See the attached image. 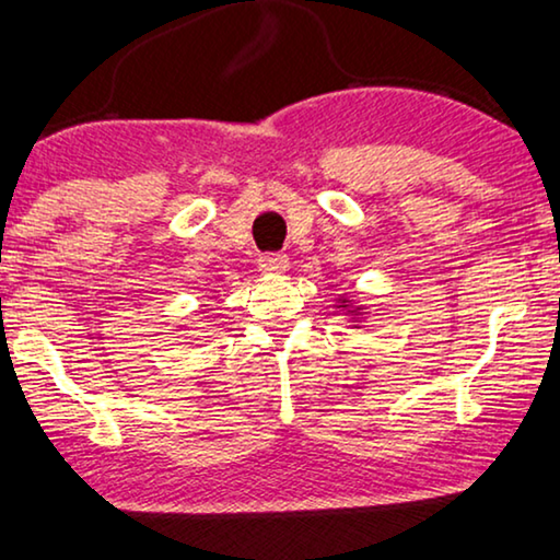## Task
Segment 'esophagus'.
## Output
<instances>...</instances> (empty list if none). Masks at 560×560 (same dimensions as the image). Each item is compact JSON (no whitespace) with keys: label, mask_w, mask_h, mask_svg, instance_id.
I'll return each instance as SVG.
<instances>
[{"label":"esophagus","mask_w":560,"mask_h":560,"mask_svg":"<svg viewBox=\"0 0 560 560\" xmlns=\"http://www.w3.org/2000/svg\"><path fill=\"white\" fill-rule=\"evenodd\" d=\"M257 267H260V272H265V275H282V272H288L290 260L280 253L278 255H262L260 262H257Z\"/></svg>","instance_id":"esophagus-1"}]
</instances>
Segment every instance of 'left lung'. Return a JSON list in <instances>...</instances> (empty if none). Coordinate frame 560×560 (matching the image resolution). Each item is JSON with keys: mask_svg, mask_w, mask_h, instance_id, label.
<instances>
[{"mask_svg": "<svg viewBox=\"0 0 560 560\" xmlns=\"http://www.w3.org/2000/svg\"><path fill=\"white\" fill-rule=\"evenodd\" d=\"M336 307H340V311L346 313V318H348V323H351V328H361L363 323H366V313H369L366 305H359L353 298L338 295Z\"/></svg>", "mask_w": 560, "mask_h": 560, "instance_id": "obj_1", "label": "left lung"}]
</instances>
